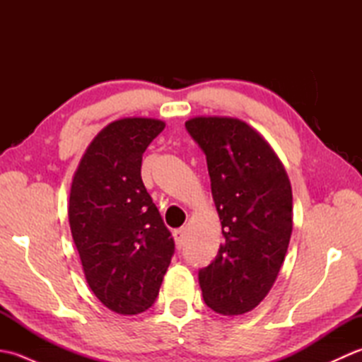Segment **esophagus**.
Masks as SVG:
<instances>
[{
	"mask_svg": "<svg viewBox=\"0 0 362 362\" xmlns=\"http://www.w3.org/2000/svg\"><path fill=\"white\" fill-rule=\"evenodd\" d=\"M174 240H175V245L177 249H182L183 244H185V228H179L174 230Z\"/></svg>",
	"mask_w": 362,
	"mask_h": 362,
	"instance_id": "1",
	"label": "esophagus"
}]
</instances>
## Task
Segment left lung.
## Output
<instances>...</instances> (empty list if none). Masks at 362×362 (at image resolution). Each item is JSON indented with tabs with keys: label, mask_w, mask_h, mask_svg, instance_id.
Here are the masks:
<instances>
[{
	"label": "left lung",
	"mask_w": 362,
	"mask_h": 362,
	"mask_svg": "<svg viewBox=\"0 0 362 362\" xmlns=\"http://www.w3.org/2000/svg\"><path fill=\"white\" fill-rule=\"evenodd\" d=\"M185 126L206 156L224 243L201 269L206 306L240 316L261 303L279 276L292 233V188L281 160L257 129L232 117H194Z\"/></svg>",
	"instance_id": "1"
}]
</instances>
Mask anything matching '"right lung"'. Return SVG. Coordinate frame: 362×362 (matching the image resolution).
<instances>
[{"label": "right lung", "mask_w": 362, "mask_h": 362, "mask_svg": "<svg viewBox=\"0 0 362 362\" xmlns=\"http://www.w3.org/2000/svg\"><path fill=\"white\" fill-rule=\"evenodd\" d=\"M165 121L119 118L83 152L68 221L90 289L105 308L135 316L156 302L174 241L141 180L143 152Z\"/></svg>", "instance_id": "obj_1"}]
</instances>
